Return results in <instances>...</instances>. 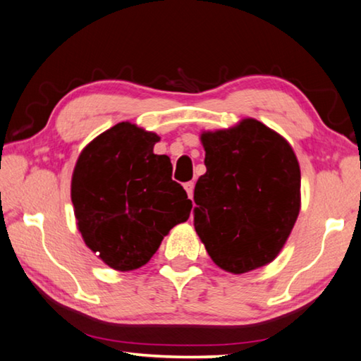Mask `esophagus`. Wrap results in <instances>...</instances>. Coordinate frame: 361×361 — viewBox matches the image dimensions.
Masks as SVG:
<instances>
[{
  "label": "esophagus",
  "instance_id": "34e87169",
  "mask_svg": "<svg viewBox=\"0 0 361 361\" xmlns=\"http://www.w3.org/2000/svg\"><path fill=\"white\" fill-rule=\"evenodd\" d=\"M184 188H185V192L188 195V198H192L193 197V188H195L193 182H187V184H184Z\"/></svg>",
  "mask_w": 361,
  "mask_h": 361
}]
</instances>
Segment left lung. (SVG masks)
<instances>
[{
    "label": "left lung",
    "mask_w": 361,
    "mask_h": 361,
    "mask_svg": "<svg viewBox=\"0 0 361 361\" xmlns=\"http://www.w3.org/2000/svg\"><path fill=\"white\" fill-rule=\"evenodd\" d=\"M200 139L206 173L195 185V230L222 270L264 267L283 250L300 211L296 153L254 118Z\"/></svg>",
    "instance_id": "obj_1"
}]
</instances>
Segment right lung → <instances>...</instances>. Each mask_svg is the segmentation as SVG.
<instances>
[{"mask_svg":"<svg viewBox=\"0 0 361 361\" xmlns=\"http://www.w3.org/2000/svg\"><path fill=\"white\" fill-rule=\"evenodd\" d=\"M159 140L118 123L81 150L72 176L76 226L86 246L114 270L145 265L169 230L190 216L192 202L171 179L173 164L155 155Z\"/></svg>","mask_w":361,"mask_h":361,"instance_id":"right-lung-1","label":"right lung"}]
</instances>
